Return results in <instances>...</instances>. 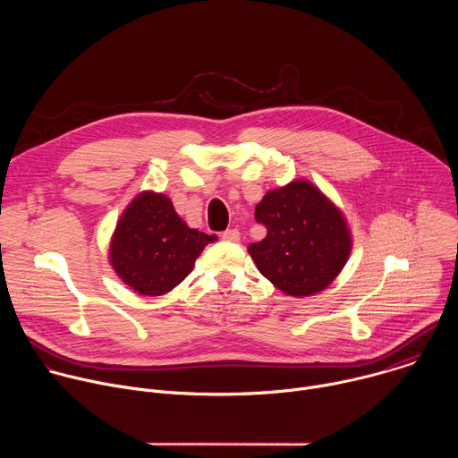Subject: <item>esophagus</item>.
<instances>
[{"mask_svg":"<svg viewBox=\"0 0 458 458\" xmlns=\"http://www.w3.org/2000/svg\"><path fill=\"white\" fill-rule=\"evenodd\" d=\"M221 237H223L225 241H232V242H235V241H239V239H241V233H239V230L230 228V230H225V232L221 233Z\"/></svg>","mask_w":458,"mask_h":458,"instance_id":"34e87169","label":"esophagus"}]
</instances>
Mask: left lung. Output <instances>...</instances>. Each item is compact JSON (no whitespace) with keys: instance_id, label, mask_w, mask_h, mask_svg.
<instances>
[{"instance_id":"left-lung-1","label":"left lung","mask_w":458,"mask_h":458,"mask_svg":"<svg viewBox=\"0 0 458 458\" xmlns=\"http://www.w3.org/2000/svg\"><path fill=\"white\" fill-rule=\"evenodd\" d=\"M255 221L267 237L248 251L255 267L277 290L310 297L328 288L348 263L353 239L339 207L308 179L268 190Z\"/></svg>"}]
</instances>
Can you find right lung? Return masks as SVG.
Returning a JSON list of instances; mask_svg holds the SVG:
<instances>
[{
    "label": "right lung",
    "instance_id": "obj_1",
    "mask_svg": "<svg viewBox=\"0 0 458 458\" xmlns=\"http://www.w3.org/2000/svg\"><path fill=\"white\" fill-rule=\"evenodd\" d=\"M216 235L190 228L165 193L145 190L123 210L108 260L117 277L140 295H165L182 283Z\"/></svg>",
    "mask_w": 458,
    "mask_h": 458
}]
</instances>
